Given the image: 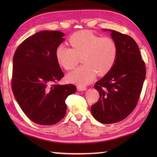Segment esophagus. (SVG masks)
<instances>
[{"label":"esophagus","instance_id":"1","mask_svg":"<svg viewBox=\"0 0 157 157\" xmlns=\"http://www.w3.org/2000/svg\"><path fill=\"white\" fill-rule=\"evenodd\" d=\"M77 89H78V91H86V87L82 86H78V87H77Z\"/></svg>","mask_w":157,"mask_h":157}]
</instances>
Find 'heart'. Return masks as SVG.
<instances>
[{"mask_svg":"<svg viewBox=\"0 0 157 157\" xmlns=\"http://www.w3.org/2000/svg\"><path fill=\"white\" fill-rule=\"evenodd\" d=\"M68 42L71 48L63 44L57 46L55 56L58 63L66 70H71L82 56L84 63L68 74L69 82L79 86L86 85L94 80L96 73L105 75L115 64L118 47L111 37H101L90 31L82 30L72 34Z\"/></svg>","mask_w":157,"mask_h":157,"instance_id":"obj_1","label":"heart"}]
</instances>
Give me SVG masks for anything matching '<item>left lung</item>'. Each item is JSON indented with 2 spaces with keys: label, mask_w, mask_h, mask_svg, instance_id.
Instances as JSON below:
<instances>
[{
  "label": "left lung",
  "mask_w": 157,
  "mask_h": 157,
  "mask_svg": "<svg viewBox=\"0 0 157 157\" xmlns=\"http://www.w3.org/2000/svg\"><path fill=\"white\" fill-rule=\"evenodd\" d=\"M107 30L116 43L118 55L111 70L95 84L100 98L91 110L98 121L111 124L124 120L136 107L146 70L136 41L127 34Z\"/></svg>",
  "instance_id": "1"
}]
</instances>
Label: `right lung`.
Instances as JSON below:
<instances>
[{"mask_svg":"<svg viewBox=\"0 0 157 157\" xmlns=\"http://www.w3.org/2000/svg\"><path fill=\"white\" fill-rule=\"evenodd\" d=\"M59 31L43 30L28 37L15 51L12 89L29 119L52 125L65 116V100L76 92L75 85L57 84L63 77L55 51L64 40Z\"/></svg>","mask_w":157,"mask_h":157,"instance_id":"right-lung-1","label":"right lung"}]
</instances>
